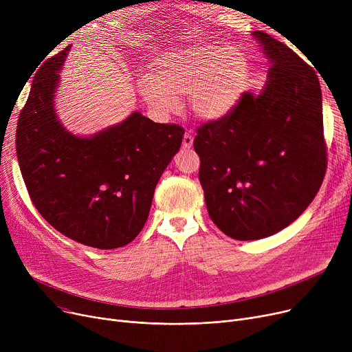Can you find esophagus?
<instances>
[{
    "label": "esophagus",
    "instance_id": "1",
    "mask_svg": "<svg viewBox=\"0 0 352 352\" xmlns=\"http://www.w3.org/2000/svg\"><path fill=\"white\" fill-rule=\"evenodd\" d=\"M192 141H194V137H192L191 133L184 134V138H182V148H184V150H188V148H191Z\"/></svg>",
    "mask_w": 352,
    "mask_h": 352
}]
</instances>
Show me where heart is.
I'll use <instances>...</instances> for the list:
<instances>
[{
  "mask_svg": "<svg viewBox=\"0 0 352 352\" xmlns=\"http://www.w3.org/2000/svg\"><path fill=\"white\" fill-rule=\"evenodd\" d=\"M250 76L247 55L235 47L211 43L168 52L155 63L153 76L140 81V94L162 118L178 113L188 96L192 113L204 121L227 117L241 101Z\"/></svg>",
  "mask_w": 352,
  "mask_h": 352,
  "instance_id": "b5f03b06",
  "label": "heart"
}]
</instances>
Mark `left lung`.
Instances as JSON below:
<instances>
[{"label": "left lung", "instance_id": "left-lung-1", "mask_svg": "<svg viewBox=\"0 0 352 352\" xmlns=\"http://www.w3.org/2000/svg\"><path fill=\"white\" fill-rule=\"evenodd\" d=\"M270 61L260 92L202 124L194 138L199 182L214 224L238 241L274 235L317 195L327 168L321 85L285 44L255 31Z\"/></svg>", "mask_w": 352, "mask_h": 352}]
</instances>
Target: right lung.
Masks as SVG:
<instances>
[{
  "instance_id": "1",
  "label": "right lung",
  "mask_w": 352,
  "mask_h": 352,
  "mask_svg": "<svg viewBox=\"0 0 352 352\" xmlns=\"http://www.w3.org/2000/svg\"><path fill=\"white\" fill-rule=\"evenodd\" d=\"M68 51L35 74L16 124L18 164L32 204L50 226L88 247H124L142 230L184 129L134 111L89 137L69 133L54 107Z\"/></svg>"
}]
</instances>
